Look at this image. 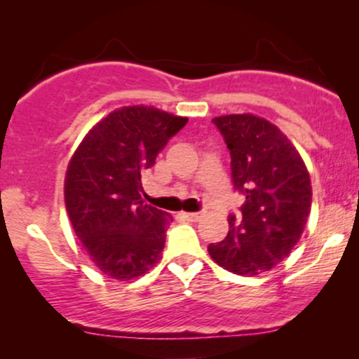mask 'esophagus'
<instances>
[{
    "label": "esophagus",
    "mask_w": 359,
    "mask_h": 359,
    "mask_svg": "<svg viewBox=\"0 0 359 359\" xmlns=\"http://www.w3.org/2000/svg\"><path fill=\"white\" fill-rule=\"evenodd\" d=\"M204 216V212L203 211H199V212H184V217L187 221H192V222H196V221H199L201 217Z\"/></svg>",
    "instance_id": "obj_1"
}]
</instances>
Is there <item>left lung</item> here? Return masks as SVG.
<instances>
[{
  "label": "left lung",
  "instance_id": "8db88e82",
  "mask_svg": "<svg viewBox=\"0 0 359 359\" xmlns=\"http://www.w3.org/2000/svg\"><path fill=\"white\" fill-rule=\"evenodd\" d=\"M231 155L233 185L245 196L229 214L228 236L208 246L217 265L238 275L263 273L288 257L311 212V177L277 126L253 114L214 118Z\"/></svg>",
  "mask_w": 359,
  "mask_h": 359
}]
</instances>
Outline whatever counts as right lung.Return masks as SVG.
<instances>
[{"label":"right lung","instance_id":"right-lung-1","mask_svg":"<svg viewBox=\"0 0 359 359\" xmlns=\"http://www.w3.org/2000/svg\"><path fill=\"white\" fill-rule=\"evenodd\" d=\"M187 118L148 106L109 113L86 135L65 174V209L94 265L133 280L160 259L172 216L142 201V177Z\"/></svg>","mask_w":359,"mask_h":359}]
</instances>
